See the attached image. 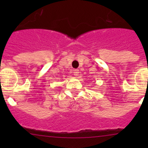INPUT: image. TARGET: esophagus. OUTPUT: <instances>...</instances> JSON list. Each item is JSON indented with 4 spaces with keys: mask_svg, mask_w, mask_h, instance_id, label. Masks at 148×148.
<instances>
[{
    "mask_svg": "<svg viewBox=\"0 0 148 148\" xmlns=\"http://www.w3.org/2000/svg\"><path fill=\"white\" fill-rule=\"evenodd\" d=\"M73 73H74V75L77 77L78 75H79V70H74V71H73Z\"/></svg>",
    "mask_w": 148,
    "mask_h": 148,
    "instance_id": "1",
    "label": "esophagus"
}]
</instances>
